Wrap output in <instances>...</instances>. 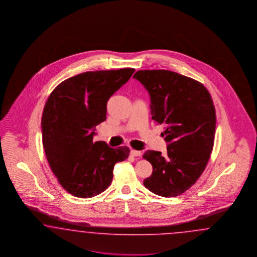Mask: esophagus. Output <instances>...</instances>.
<instances>
[{
    "instance_id": "obj_1",
    "label": "esophagus",
    "mask_w": 257,
    "mask_h": 257,
    "mask_svg": "<svg viewBox=\"0 0 257 257\" xmlns=\"http://www.w3.org/2000/svg\"><path fill=\"white\" fill-rule=\"evenodd\" d=\"M130 154H131L133 156H141V153H140V151H136V150H131V151H130Z\"/></svg>"
}]
</instances>
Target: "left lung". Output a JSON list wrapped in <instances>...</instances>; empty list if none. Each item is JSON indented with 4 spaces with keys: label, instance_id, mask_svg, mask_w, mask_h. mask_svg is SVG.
Listing matches in <instances>:
<instances>
[{
    "label": "left lung",
    "instance_id": "obj_1",
    "mask_svg": "<svg viewBox=\"0 0 257 257\" xmlns=\"http://www.w3.org/2000/svg\"><path fill=\"white\" fill-rule=\"evenodd\" d=\"M150 96L152 118L165 125L167 156L148 150L153 166L145 187L162 197L184 193L201 176L210 158L216 111L208 90L194 79L166 70H139L134 75Z\"/></svg>",
    "mask_w": 257,
    "mask_h": 257
}]
</instances>
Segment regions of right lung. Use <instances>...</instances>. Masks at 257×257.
Returning a JSON list of instances; mask_svg holds the SVG:
<instances>
[{
  "mask_svg": "<svg viewBox=\"0 0 257 257\" xmlns=\"http://www.w3.org/2000/svg\"><path fill=\"white\" fill-rule=\"evenodd\" d=\"M135 69L96 70L69 78L55 87L42 114V142L59 184L79 198L100 194L110 186L115 164L129 156L128 147L93 142L95 127L106 119L110 97Z\"/></svg>",
  "mask_w": 257,
  "mask_h": 257,
  "instance_id": "1",
  "label": "right lung"
}]
</instances>
